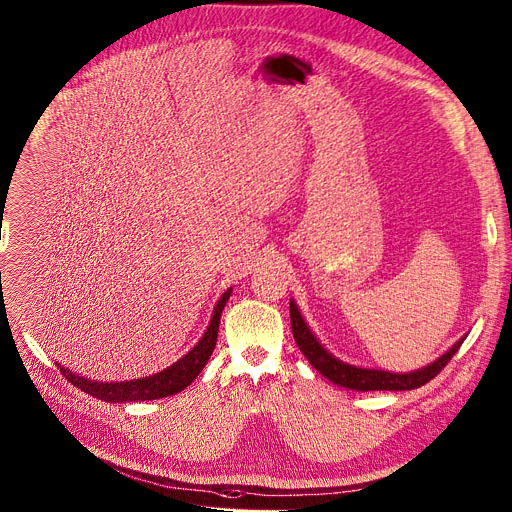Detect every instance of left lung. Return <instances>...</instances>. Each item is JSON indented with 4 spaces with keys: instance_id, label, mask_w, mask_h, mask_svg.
<instances>
[{
    "instance_id": "1",
    "label": "left lung",
    "mask_w": 512,
    "mask_h": 512,
    "mask_svg": "<svg viewBox=\"0 0 512 512\" xmlns=\"http://www.w3.org/2000/svg\"><path fill=\"white\" fill-rule=\"evenodd\" d=\"M289 312H291V328H293V339L306 355L308 362L330 382H335L337 386L351 388V390H362V393H368V390H411L424 386L430 382L440 370L450 362L461 343L465 341L459 339L448 351H444L438 359L430 362L428 366L413 370V372H386V370H376V368H362V366H353L343 362V359L335 357L330 351L324 349V345L316 339L312 333V328L304 320L302 312H299L297 304L289 302Z\"/></svg>"
}]
</instances>
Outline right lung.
Here are the masks:
<instances>
[{"mask_svg": "<svg viewBox=\"0 0 512 512\" xmlns=\"http://www.w3.org/2000/svg\"><path fill=\"white\" fill-rule=\"evenodd\" d=\"M231 291L233 289L229 287L221 295L219 302L215 304L213 316H210V322L204 330V335L200 337V341L184 357H179L175 364H171L163 372H157L153 376H142L136 380H124V382H99V380L78 376L72 370L64 368L62 364H57V368L76 388L84 390V393H88V395H93L95 399L107 401V403L153 401V399H163L169 395L182 393V390L186 386H190L194 382V378L202 372V368L208 362V357L215 351L221 314L225 310V304L229 302Z\"/></svg>", "mask_w": 512, "mask_h": 512, "instance_id": "add662e5", "label": "right lung"}]
</instances>
